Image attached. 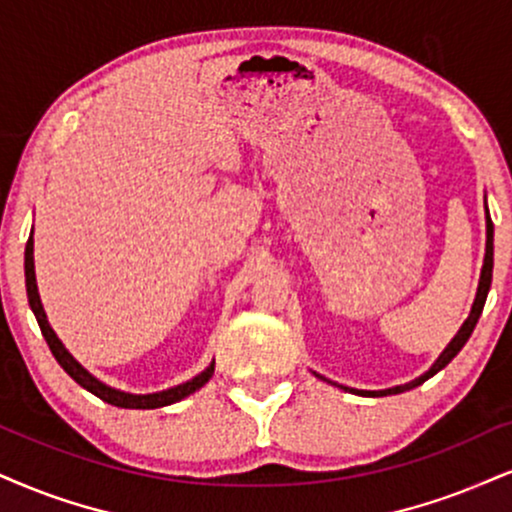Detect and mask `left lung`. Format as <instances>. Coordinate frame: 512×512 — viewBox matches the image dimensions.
Segmentation results:
<instances>
[{"label":"left lung","instance_id":"8db88e82","mask_svg":"<svg viewBox=\"0 0 512 512\" xmlns=\"http://www.w3.org/2000/svg\"><path fill=\"white\" fill-rule=\"evenodd\" d=\"M484 213H487V249H484V263H482V273H479V285H477V294H475V304L470 308V315L465 318V323L460 325V330L456 332V337L451 339L449 344H446V349L439 353L437 361L432 363V368L427 372H422L420 377H415V380H410L406 384H396V387H389V389H380V391H368V389H353V387H342V384H337V387H342L344 391H351V394H358V396H389V394H403V391H410L415 387H420L422 382H427L430 377L437 375L439 370H444L446 365H449L453 358L458 356V351L463 349L465 342L470 339L472 330H475L479 315H482V308H484V301H487V294H489V287H491V273H494V223H491V216H489V206H487V194H484ZM315 377H320V380H325L323 375H318V372H313ZM330 382V380H325ZM332 384V382H330Z\"/></svg>","mask_w":512,"mask_h":512}]
</instances>
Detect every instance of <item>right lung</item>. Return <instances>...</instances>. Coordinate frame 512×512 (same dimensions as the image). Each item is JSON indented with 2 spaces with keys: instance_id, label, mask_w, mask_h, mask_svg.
I'll return each instance as SVG.
<instances>
[{
  "instance_id": "add662e5",
  "label": "right lung",
  "mask_w": 512,
  "mask_h": 512,
  "mask_svg": "<svg viewBox=\"0 0 512 512\" xmlns=\"http://www.w3.org/2000/svg\"><path fill=\"white\" fill-rule=\"evenodd\" d=\"M33 232H30L28 237V244H25V289H28V301H30V308H33L35 318H37V325H40V330L44 334V339H47L49 349H52L54 358L59 361V365L63 370L68 372V375L73 377L75 382L80 384L82 389H87L90 394L99 396V399L111 403V406H118V408H140V410H147V408H161V406H170V403H178L185 399V396L194 394V391L204 387V384L211 380L213 377V370H216V361H211V365L204 372H199L197 377H192V380L178 384V387H170V389H163V391H154V394H130V391H121L116 387H109V384H104L102 380H97V377L92 375L90 370L82 368V365L75 361L73 353L63 346V342L59 337H56V332L52 330V325H49L47 320V313H44V306L40 301V292H37V280H35V256H33Z\"/></svg>"
}]
</instances>
